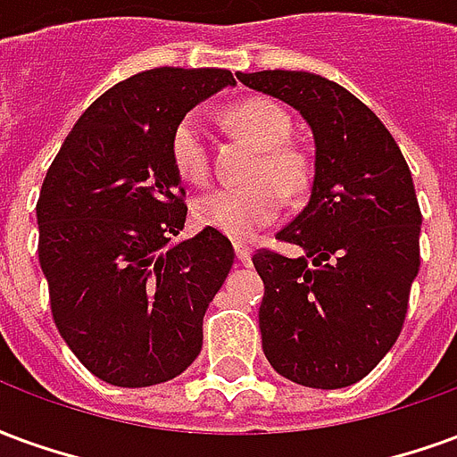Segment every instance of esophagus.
Segmentation results:
<instances>
[{"label": "esophagus", "mask_w": 457, "mask_h": 457, "mask_svg": "<svg viewBox=\"0 0 457 457\" xmlns=\"http://www.w3.org/2000/svg\"><path fill=\"white\" fill-rule=\"evenodd\" d=\"M235 254H237L239 262H249V257H252V249H249L247 245H242V242H235Z\"/></svg>", "instance_id": "esophagus-1"}]
</instances>
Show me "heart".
I'll return each mask as SVG.
<instances>
[{
  "mask_svg": "<svg viewBox=\"0 0 457 457\" xmlns=\"http://www.w3.org/2000/svg\"><path fill=\"white\" fill-rule=\"evenodd\" d=\"M228 121L259 149V159L249 170L254 180L203 193L193 205V215L203 228L218 229L228 237L245 242L277 218L284 205L281 189L296 195L306 188L308 163L303 154L287 144L291 134L288 114L267 97H249L229 107ZM170 159L180 179L188 183H203L208 179L205 127L195 114H188L176 124L170 134Z\"/></svg>",
  "mask_w": 457,
  "mask_h": 457,
  "instance_id": "1",
  "label": "heart"
}]
</instances>
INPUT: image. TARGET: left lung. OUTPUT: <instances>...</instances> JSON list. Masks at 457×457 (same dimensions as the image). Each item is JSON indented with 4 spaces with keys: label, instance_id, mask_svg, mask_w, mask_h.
<instances>
[{
    "label": "left lung",
    "instance_id": "8db88e82",
    "mask_svg": "<svg viewBox=\"0 0 457 457\" xmlns=\"http://www.w3.org/2000/svg\"><path fill=\"white\" fill-rule=\"evenodd\" d=\"M294 107L313 134L306 208L277 237L301 257L257 252L262 350L291 382L343 389L372 372L402 333L419 274L421 210L411 170L379 117L306 71L237 73Z\"/></svg>",
    "mask_w": 457,
    "mask_h": 457
}]
</instances>
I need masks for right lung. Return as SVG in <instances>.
<instances>
[{
    "mask_svg": "<svg viewBox=\"0 0 457 457\" xmlns=\"http://www.w3.org/2000/svg\"><path fill=\"white\" fill-rule=\"evenodd\" d=\"M228 85L222 68L131 75L85 110L46 173L36 220L55 328L103 382H169L200 354L235 249L212 228L176 239L188 208L170 134Z\"/></svg>",
    "mask_w": 457,
    "mask_h": 457,
    "instance_id": "obj_1",
    "label": "right lung"
}]
</instances>
